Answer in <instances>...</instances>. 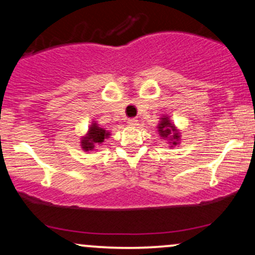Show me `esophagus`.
<instances>
[{"label":"esophagus","mask_w":255,"mask_h":255,"mask_svg":"<svg viewBox=\"0 0 255 255\" xmlns=\"http://www.w3.org/2000/svg\"><path fill=\"white\" fill-rule=\"evenodd\" d=\"M136 124H137V120L136 119H134V118L128 119V125H129V126H135Z\"/></svg>","instance_id":"esophagus-1"}]
</instances>
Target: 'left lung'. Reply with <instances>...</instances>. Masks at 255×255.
I'll use <instances>...</instances> for the list:
<instances>
[{"mask_svg":"<svg viewBox=\"0 0 255 255\" xmlns=\"http://www.w3.org/2000/svg\"><path fill=\"white\" fill-rule=\"evenodd\" d=\"M158 130H159L160 135L162 136H171L173 137L171 139H175L177 140L178 139V134L176 133V130H175V127L172 126L170 122H169L168 119H163L162 121H160V125L159 127H158ZM172 144H176V142H172Z\"/></svg>","mask_w":255,"mask_h":255,"instance_id":"8db88e82","label":"left lung"}]
</instances>
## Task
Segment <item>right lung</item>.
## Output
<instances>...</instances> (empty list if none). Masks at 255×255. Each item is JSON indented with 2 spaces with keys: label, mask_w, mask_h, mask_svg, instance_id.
Instances as JSON below:
<instances>
[{
  "label": "right lung",
  "mask_w": 255,
  "mask_h": 255,
  "mask_svg": "<svg viewBox=\"0 0 255 255\" xmlns=\"http://www.w3.org/2000/svg\"><path fill=\"white\" fill-rule=\"evenodd\" d=\"M108 135V133L103 128H99L98 126L93 125L90 128V133L87 136H85L81 141V146L85 151H91L96 147L98 144H102L104 141V137Z\"/></svg>",
  "instance_id": "1"
}]
</instances>
